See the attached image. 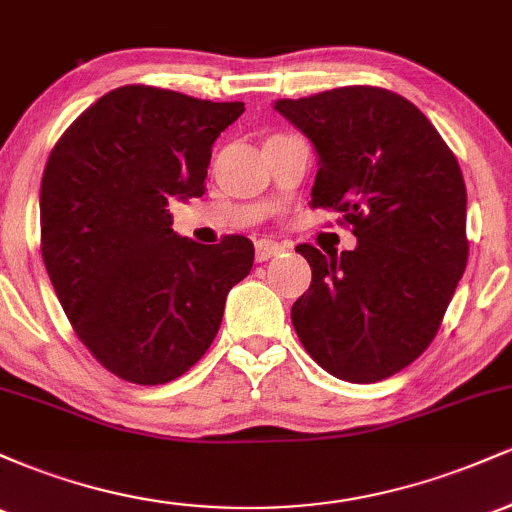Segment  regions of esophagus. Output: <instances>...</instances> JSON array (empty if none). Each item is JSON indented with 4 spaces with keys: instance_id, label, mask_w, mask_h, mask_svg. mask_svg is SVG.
Returning <instances> with one entry per match:
<instances>
[{
    "instance_id": "1",
    "label": "esophagus",
    "mask_w": 512,
    "mask_h": 512,
    "mask_svg": "<svg viewBox=\"0 0 512 512\" xmlns=\"http://www.w3.org/2000/svg\"><path fill=\"white\" fill-rule=\"evenodd\" d=\"M284 250H286L284 245L274 243V240H257V243H255V257H257V262L272 260V257L281 255V252H284Z\"/></svg>"
}]
</instances>
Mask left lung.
I'll list each match as a JSON object with an SVG mask.
<instances>
[{
  "label": "left lung",
  "instance_id": "8db88e82",
  "mask_svg": "<svg viewBox=\"0 0 512 512\" xmlns=\"http://www.w3.org/2000/svg\"><path fill=\"white\" fill-rule=\"evenodd\" d=\"M317 154L310 204L337 209L354 250L296 252L313 269L291 308L298 339L334 378L378 383L436 337L467 267L462 170L428 117L375 86L274 103Z\"/></svg>",
  "mask_w": 512,
  "mask_h": 512
}]
</instances>
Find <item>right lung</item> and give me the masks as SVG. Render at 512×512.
Listing matches in <instances>:
<instances>
[{"label":"right lung","instance_id":"right-lung-1","mask_svg":"<svg viewBox=\"0 0 512 512\" xmlns=\"http://www.w3.org/2000/svg\"><path fill=\"white\" fill-rule=\"evenodd\" d=\"M156 86H120L62 134L40 185V250L76 337L117 378L163 385L214 342L250 274L245 236L202 245L168 199L204 195L211 146L243 115Z\"/></svg>","mask_w":512,"mask_h":512}]
</instances>
